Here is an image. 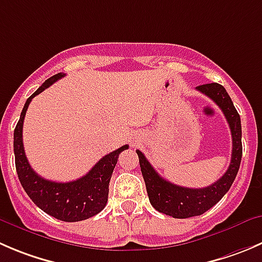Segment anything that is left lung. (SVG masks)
<instances>
[{
  "label": "left lung",
  "instance_id": "1",
  "mask_svg": "<svg viewBox=\"0 0 262 262\" xmlns=\"http://www.w3.org/2000/svg\"><path fill=\"white\" fill-rule=\"evenodd\" d=\"M195 90L211 98L222 108L223 114L229 124L233 149L229 167L225 174L209 187H180V185L172 184L160 177L156 170L149 164L148 160L144 157V155L139 149H137L149 202L159 212L177 217V219H187V217L202 215L212 206H215L232 187L238 170H239L241 160H242L241 118L225 88L219 83H209V84L199 85Z\"/></svg>",
  "mask_w": 262,
  "mask_h": 262
}]
</instances>
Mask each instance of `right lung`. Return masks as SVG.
<instances>
[{
  "mask_svg": "<svg viewBox=\"0 0 262 262\" xmlns=\"http://www.w3.org/2000/svg\"><path fill=\"white\" fill-rule=\"evenodd\" d=\"M65 74L58 73L46 80L27 100L14 130V154L17 177L30 200L40 210L62 222H80L102 211L107 204L108 184L120 152L128 144L103 156L84 177L68 183L43 179L30 167L23 144V123L33 97L52 85Z\"/></svg>",
  "mask_w": 262,
  "mask_h": 262,
  "instance_id": "add662e5",
  "label": "right lung"
}]
</instances>
